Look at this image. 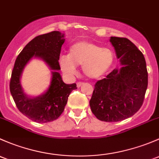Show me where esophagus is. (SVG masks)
Listing matches in <instances>:
<instances>
[{
	"label": "esophagus",
	"mask_w": 159,
	"mask_h": 159,
	"mask_svg": "<svg viewBox=\"0 0 159 159\" xmlns=\"http://www.w3.org/2000/svg\"><path fill=\"white\" fill-rule=\"evenodd\" d=\"M83 84H84V83H82V82H78V83H76V86H77V87H78V88H80V86H83Z\"/></svg>",
	"instance_id": "34e87169"
}]
</instances>
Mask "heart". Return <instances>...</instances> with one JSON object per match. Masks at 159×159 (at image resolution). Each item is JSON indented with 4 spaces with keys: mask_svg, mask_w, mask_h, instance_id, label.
I'll return each instance as SVG.
<instances>
[{
    "mask_svg": "<svg viewBox=\"0 0 159 159\" xmlns=\"http://www.w3.org/2000/svg\"><path fill=\"white\" fill-rule=\"evenodd\" d=\"M115 54L111 49L99 44L81 40L73 43L69 49L68 56L59 60L60 69L68 76L76 73V66H82L83 73L89 79H99L112 66Z\"/></svg>",
    "mask_w": 159,
    "mask_h": 159,
    "instance_id": "obj_1",
    "label": "heart"
}]
</instances>
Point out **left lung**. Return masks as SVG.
Returning a JSON list of instances; mask_svg holds the SVG:
<instances>
[{
    "mask_svg": "<svg viewBox=\"0 0 159 159\" xmlns=\"http://www.w3.org/2000/svg\"><path fill=\"white\" fill-rule=\"evenodd\" d=\"M109 41L119 66L96 83L89 105L98 119L112 122L128 119L140 109L148 86V72L143 54L129 39L111 37Z\"/></svg>",
    "mask_w": 159,
    "mask_h": 159,
    "instance_id": "obj_1",
    "label": "left lung"
}]
</instances>
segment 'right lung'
Masks as SVG:
<instances>
[{
    "mask_svg": "<svg viewBox=\"0 0 159 159\" xmlns=\"http://www.w3.org/2000/svg\"><path fill=\"white\" fill-rule=\"evenodd\" d=\"M65 34L53 31L36 37L25 46L16 59L11 74L10 91L20 112L38 123L52 122L62 114L71 92L77 89L76 83L66 84L59 73L60 50ZM43 61L52 70V80L47 90L38 96H30L21 85L24 68L32 59Z\"/></svg>",
    "mask_w": 159,
    "mask_h": 159,
    "instance_id": "right-lung-1",
    "label": "right lung"
}]
</instances>
